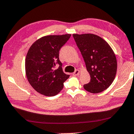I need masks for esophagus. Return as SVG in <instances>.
<instances>
[{
    "instance_id": "obj_1",
    "label": "esophagus",
    "mask_w": 134,
    "mask_h": 134,
    "mask_svg": "<svg viewBox=\"0 0 134 134\" xmlns=\"http://www.w3.org/2000/svg\"><path fill=\"white\" fill-rule=\"evenodd\" d=\"M79 74H80V70H76L74 73H73L72 75L74 76H77L78 75H79Z\"/></svg>"
}]
</instances>
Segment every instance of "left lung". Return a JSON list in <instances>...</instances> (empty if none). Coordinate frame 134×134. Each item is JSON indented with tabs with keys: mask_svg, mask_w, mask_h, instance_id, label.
<instances>
[{
	"mask_svg": "<svg viewBox=\"0 0 134 134\" xmlns=\"http://www.w3.org/2000/svg\"><path fill=\"white\" fill-rule=\"evenodd\" d=\"M73 37L91 76L90 81L83 86L85 90L94 94L107 90L116 74L117 61L113 49L98 35L85 34Z\"/></svg>",
	"mask_w": 134,
	"mask_h": 134,
	"instance_id": "8db88e82",
	"label": "left lung"
}]
</instances>
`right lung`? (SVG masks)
Listing matches in <instances>:
<instances>
[{
	"mask_svg": "<svg viewBox=\"0 0 134 134\" xmlns=\"http://www.w3.org/2000/svg\"><path fill=\"white\" fill-rule=\"evenodd\" d=\"M70 34L48 35L34 43L29 49L25 61L26 76L32 88L46 96H54L64 87L70 75L64 74L59 58L60 48ZM58 64L59 67L55 69Z\"/></svg>",
	"mask_w": 134,
	"mask_h": 134,
	"instance_id": "add662e5",
	"label": "right lung"
}]
</instances>
